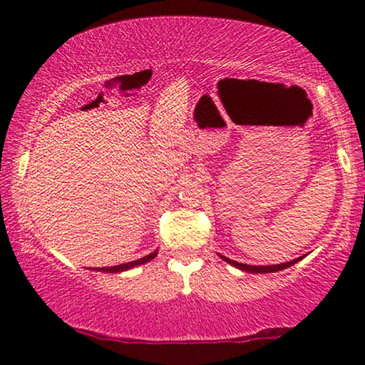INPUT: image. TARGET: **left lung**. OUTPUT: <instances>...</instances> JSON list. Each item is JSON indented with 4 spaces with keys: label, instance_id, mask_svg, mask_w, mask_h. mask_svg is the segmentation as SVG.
<instances>
[{
    "label": "left lung",
    "instance_id": "obj_1",
    "mask_svg": "<svg viewBox=\"0 0 365 365\" xmlns=\"http://www.w3.org/2000/svg\"><path fill=\"white\" fill-rule=\"evenodd\" d=\"M220 257H221L222 260H225V262L231 264L232 267H236V269L242 270V272H249V274H270V272H279V270H284V269L292 267L293 264H297L298 260H302V259L304 257V255H302V257H298V259H293V260H290V262L275 264V265H247V264L236 262V260L227 259L226 255H221V254H220Z\"/></svg>",
    "mask_w": 365,
    "mask_h": 365
}]
</instances>
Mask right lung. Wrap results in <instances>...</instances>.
<instances>
[{
  "label": "right lung",
  "mask_w": 365,
  "mask_h": 365,
  "mask_svg": "<svg viewBox=\"0 0 365 365\" xmlns=\"http://www.w3.org/2000/svg\"><path fill=\"white\" fill-rule=\"evenodd\" d=\"M157 251L150 252L145 255V257H140L138 260H133V262H126V264H121V265H114V267H100V269H95L98 272H108V274H118V272H124V270H129V269H134L138 267V265H143L145 262H150L152 259H155Z\"/></svg>",
  "instance_id": "add662e5"
}]
</instances>
